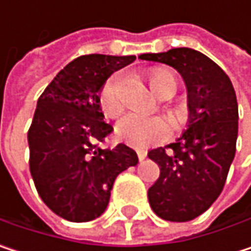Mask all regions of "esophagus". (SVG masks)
Segmentation results:
<instances>
[{
	"mask_svg": "<svg viewBox=\"0 0 251 251\" xmlns=\"http://www.w3.org/2000/svg\"><path fill=\"white\" fill-rule=\"evenodd\" d=\"M136 154H138L139 161L145 160V157H147V151H145V150H136Z\"/></svg>",
	"mask_w": 251,
	"mask_h": 251,
	"instance_id": "1",
	"label": "esophagus"
}]
</instances>
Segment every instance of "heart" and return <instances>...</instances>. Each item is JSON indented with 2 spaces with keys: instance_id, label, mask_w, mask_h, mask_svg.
I'll return each mask as SVG.
<instances>
[{
  "instance_id": "heart-1",
  "label": "heart",
  "mask_w": 251,
  "mask_h": 251,
  "mask_svg": "<svg viewBox=\"0 0 251 251\" xmlns=\"http://www.w3.org/2000/svg\"><path fill=\"white\" fill-rule=\"evenodd\" d=\"M152 88L161 97H172L177 90L176 76L166 68H154L150 73ZM100 106L107 118H118L125 110V97L122 93V78L119 74L109 76L100 88ZM172 113L180 118L181 107H170ZM172 133V125L164 116H147L141 113H129L116 125V135L124 142L136 147L147 148L154 144L166 141Z\"/></svg>"
}]
</instances>
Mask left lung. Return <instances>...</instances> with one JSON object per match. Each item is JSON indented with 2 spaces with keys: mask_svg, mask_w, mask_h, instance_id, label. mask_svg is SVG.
<instances>
[{
  "mask_svg": "<svg viewBox=\"0 0 251 251\" xmlns=\"http://www.w3.org/2000/svg\"><path fill=\"white\" fill-rule=\"evenodd\" d=\"M139 58L173 67L187 88L189 127L176 142L148 152L160 167L148 189L152 211L166 221L186 223L203 214L224 189L238 133L235 91L226 73L195 49Z\"/></svg>",
  "mask_w": 251,
  "mask_h": 251,
  "instance_id": "obj_1",
  "label": "left lung"
}]
</instances>
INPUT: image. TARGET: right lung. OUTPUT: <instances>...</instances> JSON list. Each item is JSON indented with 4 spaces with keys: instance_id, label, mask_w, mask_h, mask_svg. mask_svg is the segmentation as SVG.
<instances>
[{
    "instance_id": "obj_1",
    "label": "right lung",
    "mask_w": 251,
    "mask_h": 251,
    "mask_svg": "<svg viewBox=\"0 0 251 251\" xmlns=\"http://www.w3.org/2000/svg\"><path fill=\"white\" fill-rule=\"evenodd\" d=\"M136 58L84 55L70 62L40 94L27 133L30 173L39 196L56 215L87 223L107 208L116 177L138 164L118 144L101 150L113 127L104 122L99 93L115 71Z\"/></svg>"
}]
</instances>
